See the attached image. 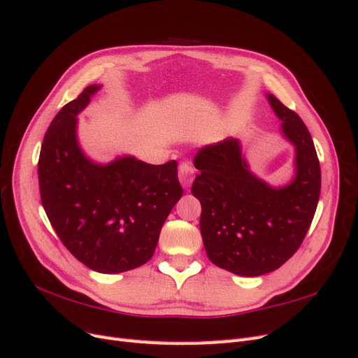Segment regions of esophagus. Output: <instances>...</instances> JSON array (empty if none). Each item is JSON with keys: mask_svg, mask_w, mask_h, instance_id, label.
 Segmentation results:
<instances>
[{"mask_svg": "<svg viewBox=\"0 0 358 358\" xmlns=\"http://www.w3.org/2000/svg\"><path fill=\"white\" fill-rule=\"evenodd\" d=\"M192 175H194V167L191 162L183 161L179 164V180L182 183L183 188H188L192 182Z\"/></svg>", "mask_w": 358, "mask_h": 358, "instance_id": "1", "label": "esophagus"}]
</instances>
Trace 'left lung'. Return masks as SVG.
<instances>
[{
	"instance_id": "8db88e82",
	"label": "left lung",
	"mask_w": 358,
	"mask_h": 358,
	"mask_svg": "<svg viewBox=\"0 0 358 358\" xmlns=\"http://www.w3.org/2000/svg\"><path fill=\"white\" fill-rule=\"evenodd\" d=\"M267 100L296 148V176L288 185L273 188L258 179L233 137L204 146L194 157L200 173L191 192L201 204L206 254L215 266L239 276L273 272L294 255L320 200L321 169L310 133L273 94Z\"/></svg>"
}]
</instances>
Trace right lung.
I'll list each match as a JSON object with an SVG mask.
<instances>
[{
    "label": "right lung",
    "instance_id": "obj_1",
    "mask_svg": "<svg viewBox=\"0 0 358 358\" xmlns=\"http://www.w3.org/2000/svg\"><path fill=\"white\" fill-rule=\"evenodd\" d=\"M100 90L90 85L50 122L38 158L41 204L69 251L95 272L121 273L148 263L169 213L182 197L178 162L134 157L96 164L78 142V116Z\"/></svg>",
    "mask_w": 358,
    "mask_h": 358
}]
</instances>
